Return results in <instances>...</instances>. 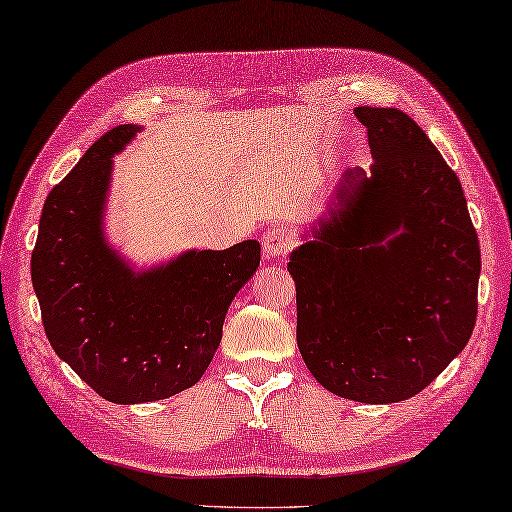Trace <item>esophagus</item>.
<instances>
[{
    "label": "esophagus",
    "instance_id": "obj_1",
    "mask_svg": "<svg viewBox=\"0 0 512 512\" xmlns=\"http://www.w3.org/2000/svg\"><path fill=\"white\" fill-rule=\"evenodd\" d=\"M291 249V236L282 227H271L263 236V254L267 258H282Z\"/></svg>",
    "mask_w": 512,
    "mask_h": 512
}]
</instances>
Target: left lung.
<instances>
[{
  "mask_svg": "<svg viewBox=\"0 0 512 512\" xmlns=\"http://www.w3.org/2000/svg\"><path fill=\"white\" fill-rule=\"evenodd\" d=\"M370 173L348 168L289 256L298 348L342 399L399 403L467 346L480 243L458 175L399 109L355 107Z\"/></svg>",
  "mask_w": 512,
  "mask_h": 512,
  "instance_id": "obj_1",
  "label": "left lung"
}]
</instances>
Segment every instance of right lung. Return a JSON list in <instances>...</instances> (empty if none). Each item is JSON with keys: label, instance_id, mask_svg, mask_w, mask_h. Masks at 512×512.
<instances>
[{"label": "right lung", "instance_id": "add662e5", "mask_svg": "<svg viewBox=\"0 0 512 512\" xmlns=\"http://www.w3.org/2000/svg\"><path fill=\"white\" fill-rule=\"evenodd\" d=\"M142 127L96 140L43 203L32 287L56 355L102 399L162 401L195 385L221 344L234 295L256 274L260 243L188 249L133 269L105 236L113 155Z\"/></svg>", "mask_w": 512, "mask_h": 512}]
</instances>
